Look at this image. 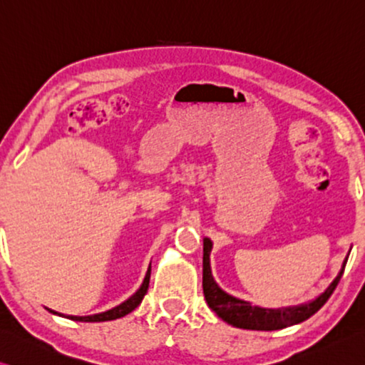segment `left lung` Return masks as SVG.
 <instances>
[{
	"label": "left lung",
	"mask_w": 365,
	"mask_h": 365,
	"mask_svg": "<svg viewBox=\"0 0 365 365\" xmlns=\"http://www.w3.org/2000/svg\"><path fill=\"white\" fill-rule=\"evenodd\" d=\"M214 248L210 238H204V259H202V287H204V297L207 305L217 313L218 318H222L223 322L232 324L235 328H243V329H256V331H274V329H282L292 324L305 322L307 318H310L313 313H317L322 308L329 295L333 294V290L338 285L341 276L344 272V266L347 262L349 253L344 257L343 266H341L338 276H336L331 284L323 290L322 294L310 302L299 305H290V307H279V308H264L251 305L250 302L237 299V297L227 294L220 285L215 282L214 276H212V267H210V253Z\"/></svg>",
	"instance_id": "8db88e82"
}]
</instances>
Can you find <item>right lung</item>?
<instances>
[{
    "label": "right lung",
    "mask_w": 365,
    "mask_h": 365,
    "mask_svg": "<svg viewBox=\"0 0 365 365\" xmlns=\"http://www.w3.org/2000/svg\"><path fill=\"white\" fill-rule=\"evenodd\" d=\"M150 274H151V262L147 269V274H145V279L142 285H140L138 290L132 297H128L127 300L122 302L120 305H117L114 308H110L108 312H103V313H94V315H88V317H75V315H61L58 312H53L47 308L50 313H53V315H58V317H65L68 319H73V322H85V323H96V322H110V319H117V318H122L128 315V313L135 310V308L142 304L145 294H147L148 290V284H150Z\"/></svg>",
    "instance_id": "add662e5"
}]
</instances>
